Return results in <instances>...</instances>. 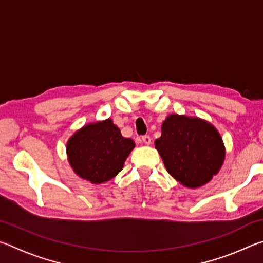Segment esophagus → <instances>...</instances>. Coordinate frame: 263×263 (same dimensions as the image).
I'll use <instances>...</instances> for the list:
<instances>
[{
	"label": "esophagus",
	"instance_id": "1",
	"mask_svg": "<svg viewBox=\"0 0 263 263\" xmlns=\"http://www.w3.org/2000/svg\"><path fill=\"white\" fill-rule=\"evenodd\" d=\"M141 139H142V141H144L145 145H149L151 144V140H152V139H151L149 136H144V137L141 138Z\"/></svg>",
	"mask_w": 263,
	"mask_h": 263
}]
</instances>
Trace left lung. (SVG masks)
Instances as JSON below:
<instances>
[{
    "instance_id": "obj_1",
    "label": "left lung",
    "mask_w": 263,
    "mask_h": 263,
    "mask_svg": "<svg viewBox=\"0 0 263 263\" xmlns=\"http://www.w3.org/2000/svg\"><path fill=\"white\" fill-rule=\"evenodd\" d=\"M155 148L167 172L186 188H199L219 172L225 147L217 128L206 121L169 115L161 126Z\"/></svg>"
}]
</instances>
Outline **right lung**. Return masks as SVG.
Here are the masks:
<instances>
[{
    "mask_svg": "<svg viewBox=\"0 0 263 263\" xmlns=\"http://www.w3.org/2000/svg\"><path fill=\"white\" fill-rule=\"evenodd\" d=\"M135 141L124 138L112 119L90 123L69 138L66 146L70 167L82 179L104 183L122 171Z\"/></svg>",
    "mask_w": 263,
    "mask_h": 263,
    "instance_id": "1",
    "label": "right lung"
}]
</instances>
